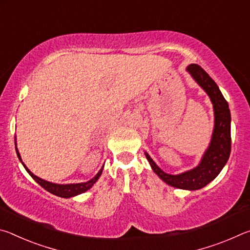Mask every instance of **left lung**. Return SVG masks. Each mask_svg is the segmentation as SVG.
<instances>
[{
  "label": "left lung",
  "mask_w": 250,
  "mask_h": 250,
  "mask_svg": "<svg viewBox=\"0 0 250 250\" xmlns=\"http://www.w3.org/2000/svg\"><path fill=\"white\" fill-rule=\"evenodd\" d=\"M186 69L196 80V83L207 92L214 107L215 126L208 149L206 150L198 167L177 175L167 174L156 166L149 154L146 153V156L152 170L167 184L176 188L194 191V189L204 188L209 182L213 181L221 173L229 158L231 142L230 111L227 101L224 98L216 83L209 77V75L200 65L191 64Z\"/></svg>",
  "instance_id": "8db88e82"
}]
</instances>
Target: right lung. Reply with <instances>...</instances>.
<instances>
[{
    "instance_id": "right-lung-1",
    "label": "right lung",
    "mask_w": 250,
    "mask_h": 250,
    "mask_svg": "<svg viewBox=\"0 0 250 250\" xmlns=\"http://www.w3.org/2000/svg\"><path fill=\"white\" fill-rule=\"evenodd\" d=\"M15 149H16V153H18V156L21 162H22V159H21V155L18 151V147L15 146ZM22 164L25 167V170L27 171V173L29 175H31L34 180H35L37 183H39L42 188H45L46 191H48L49 193L54 194V195H57V196H61V197H71V196H76L78 195V194H82L83 192H86L87 189H89L92 185H94L97 180L99 179V176L101 175V173H103V168L97 173V175L94 177V179H91L90 181L86 182V183H77V184H54V183H50V182H47L45 180H42L40 179L39 176L34 175L33 173L28 170V168L25 167V164L22 162Z\"/></svg>"
}]
</instances>
